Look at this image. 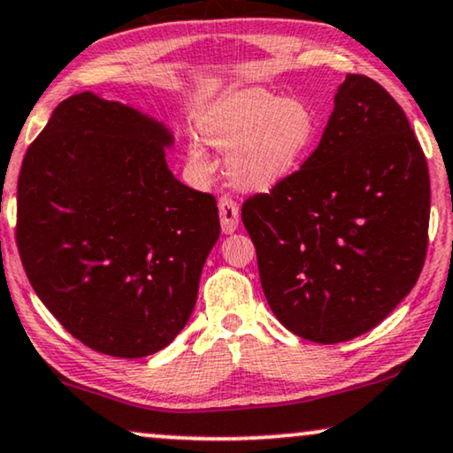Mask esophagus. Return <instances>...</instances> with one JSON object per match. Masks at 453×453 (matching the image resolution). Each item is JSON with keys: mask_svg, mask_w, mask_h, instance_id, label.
<instances>
[{"mask_svg": "<svg viewBox=\"0 0 453 453\" xmlns=\"http://www.w3.org/2000/svg\"><path fill=\"white\" fill-rule=\"evenodd\" d=\"M219 207V219H221V229L224 234H234L238 229V221H240V207L232 196L224 195L218 203Z\"/></svg>", "mask_w": 453, "mask_h": 453, "instance_id": "obj_1", "label": "esophagus"}]
</instances>
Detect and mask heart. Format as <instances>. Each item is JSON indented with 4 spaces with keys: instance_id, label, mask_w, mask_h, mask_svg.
I'll list each match as a JSON object with an SVG mask.
<instances>
[{
    "instance_id": "1",
    "label": "heart",
    "mask_w": 453,
    "mask_h": 453,
    "mask_svg": "<svg viewBox=\"0 0 453 453\" xmlns=\"http://www.w3.org/2000/svg\"><path fill=\"white\" fill-rule=\"evenodd\" d=\"M318 120L302 100L265 90H242L218 102L201 120L213 148L227 151L229 178L244 188H269L297 168L316 139ZM188 162L209 170L201 143L190 142Z\"/></svg>"
}]
</instances>
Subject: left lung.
Masks as SVG:
<instances>
[{
    "instance_id": "obj_1",
    "label": "left lung",
    "mask_w": 453,
    "mask_h": 453,
    "mask_svg": "<svg viewBox=\"0 0 453 453\" xmlns=\"http://www.w3.org/2000/svg\"><path fill=\"white\" fill-rule=\"evenodd\" d=\"M429 209V170L404 111L378 81L349 73L314 154L242 205L273 314L322 345L378 326L423 271Z\"/></svg>"
}]
</instances>
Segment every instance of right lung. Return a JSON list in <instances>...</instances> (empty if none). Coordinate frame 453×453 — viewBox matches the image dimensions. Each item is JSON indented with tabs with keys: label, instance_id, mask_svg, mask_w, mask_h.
Returning <instances> with one entry per match:
<instances>
[{
	"label": "right lung",
	"instance_id": "1",
	"mask_svg": "<svg viewBox=\"0 0 453 453\" xmlns=\"http://www.w3.org/2000/svg\"><path fill=\"white\" fill-rule=\"evenodd\" d=\"M168 127L92 92L50 114L18 178L16 242L28 281L94 351L137 359L187 326L219 238L213 195L176 180Z\"/></svg>",
	"mask_w": 453,
	"mask_h": 453
}]
</instances>
